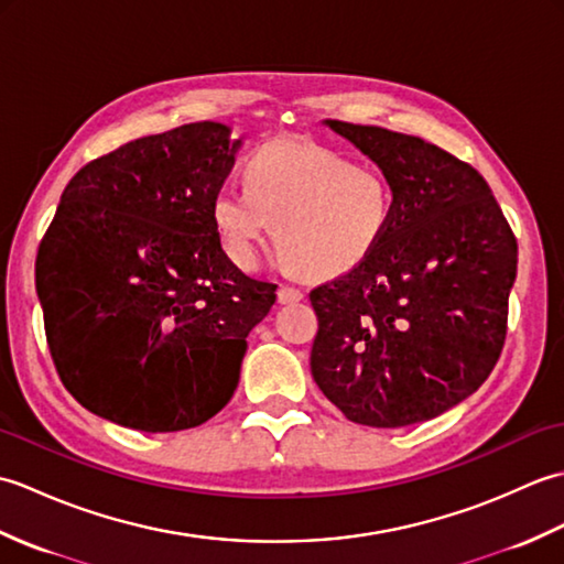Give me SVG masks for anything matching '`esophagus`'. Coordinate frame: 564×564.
Wrapping results in <instances>:
<instances>
[{
	"label": "esophagus",
	"mask_w": 564,
	"mask_h": 564,
	"mask_svg": "<svg viewBox=\"0 0 564 564\" xmlns=\"http://www.w3.org/2000/svg\"><path fill=\"white\" fill-rule=\"evenodd\" d=\"M303 301V291L295 285H279V303H297Z\"/></svg>",
	"instance_id": "obj_1"
}]
</instances>
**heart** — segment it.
Here are the masks:
<instances>
[{
    "label": "heart",
    "mask_w": 564,
    "mask_h": 564,
    "mask_svg": "<svg viewBox=\"0 0 564 564\" xmlns=\"http://www.w3.org/2000/svg\"><path fill=\"white\" fill-rule=\"evenodd\" d=\"M245 186L213 198L223 249L239 269H254L275 225L285 267L337 275L364 263L392 220V186L376 166L307 140H279L245 164Z\"/></svg>",
    "instance_id": "obj_1"
}]
</instances>
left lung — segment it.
I'll return each mask as SVG.
<instances>
[{"mask_svg":"<svg viewBox=\"0 0 564 564\" xmlns=\"http://www.w3.org/2000/svg\"><path fill=\"white\" fill-rule=\"evenodd\" d=\"M392 186V220L364 263L310 291L313 378L346 419L426 422L492 373L519 247L482 174L422 138L327 121Z\"/></svg>","mask_w":564,"mask_h":564,"instance_id":"obj_1","label":"left lung"}]
</instances>
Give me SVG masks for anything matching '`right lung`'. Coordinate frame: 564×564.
I'll return each mask as SVG.
<instances>
[{
	"mask_svg": "<svg viewBox=\"0 0 564 564\" xmlns=\"http://www.w3.org/2000/svg\"><path fill=\"white\" fill-rule=\"evenodd\" d=\"M239 140L213 121L138 138L69 178L35 257L47 349L67 392L166 434L230 402L279 285L223 251L213 198Z\"/></svg>",
	"mask_w": 564,
	"mask_h": 564,
	"instance_id": "1",
	"label": "right lung"
}]
</instances>
